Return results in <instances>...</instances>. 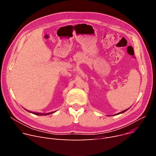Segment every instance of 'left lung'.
I'll return each instance as SVG.
<instances>
[{
  "label": "left lung",
  "mask_w": 156,
  "mask_h": 156,
  "mask_svg": "<svg viewBox=\"0 0 156 156\" xmlns=\"http://www.w3.org/2000/svg\"><path fill=\"white\" fill-rule=\"evenodd\" d=\"M129 109V108L128 109H126V110H124V111H122V112H119V113H117V114H116V115H119V114H121V113H123L124 112H125V111H126L127 110H128Z\"/></svg>",
  "instance_id": "obj_1"
}]
</instances>
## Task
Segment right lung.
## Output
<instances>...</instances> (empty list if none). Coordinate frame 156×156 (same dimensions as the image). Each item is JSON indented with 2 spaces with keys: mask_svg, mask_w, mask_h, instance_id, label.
I'll list each match as a JSON object with an SVG mask.
<instances>
[{
  "mask_svg": "<svg viewBox=\"0 0 156 156\" xmlns=\"http://www.w3.org/2000/svg\"><path fill=\"white\" fill-rule=\"evenodd\" d=\"M29 112H30V111H29ZM55 111L53 112H48V113H46V114H43V113H38V112H32V113H33V114L34 115H39V116H42V115H50V114H52V113H53Z\"/></svg>",
  "mask_w": 156,
  "mask_h": 156,
  "instance_id": "add662e5",
  "label": "right lung"
}]
</instances>
